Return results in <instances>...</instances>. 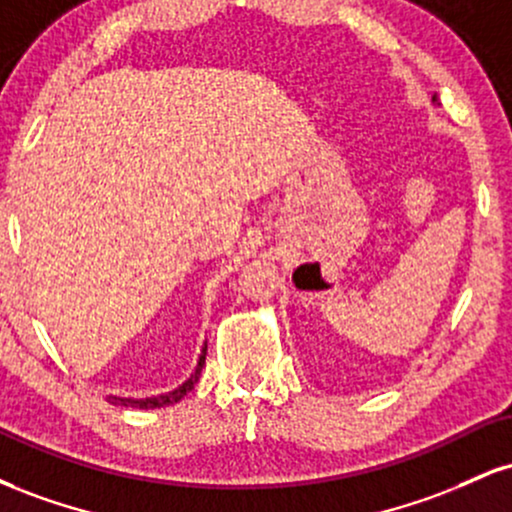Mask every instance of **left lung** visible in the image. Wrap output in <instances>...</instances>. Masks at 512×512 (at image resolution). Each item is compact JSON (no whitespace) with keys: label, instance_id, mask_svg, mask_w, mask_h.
<instances>
[{"label":"left lung","instance_id":"left-lung-1","mask_svg":"<svg viewBox=\"0 0 512 512\" xmlns=\"http://www.w3.org/2000/svg\"><path fill=\"white\" fill-rule=\"evenodd\" d=\"M431 101H433V105H436V101H438V98H436V96H433V98H431Z\"/></svg>","mask_w":512,"mask_h":512}]
</instances>
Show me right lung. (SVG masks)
Wrapping results in <instances>:
<instances>
[{"instance_id":"obj_1","label":"right lung","mask_w":512,"mask_h":512,"mask_svg":"<svg viewBox=\"0 0 512 512\" xmlns=\"http://www.w3.org/2000/svg\"><path fill=\"white\" fill-rule=\"evenodd\" d=\"M204 358H207V344H204L202 351H199L197 366H195V370H192L190 378H187L182 385L175 387V390L163 392V395H154V397H120V395H108V402H110V404H117V407H132V409H161V407H170V404L180 402V399L185 397L187 392L195 390L199 375H202V368H204Z\"/></svg>"}]
</instances>
